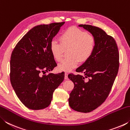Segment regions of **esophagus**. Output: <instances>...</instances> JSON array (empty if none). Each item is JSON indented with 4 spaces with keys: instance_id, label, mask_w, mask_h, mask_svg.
Masks as SVG:
<instances>
[{
    "instance_id": "obj_1",
    "label": "esophagus",
    "mask_w": 130,
    "mask_h": 130,
    "mask_svg": "<svg viewBox=\"0 0 130 130\" xmlns=\"http://www.w3.org/2000/svg\"><path fill=\"white\" fill-rule=\"evenodd\" d=\"M68 74L67 73H65V80H68Z\"/></svg>"
}]
</instances>
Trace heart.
<instances>
[{
	"instance_id": "obj_1",
	"label": "heart",
	"mask_w": 130,
	"mask_h": 130,
	"mask_svg": "<svg viewBox=\"0 0 130 130\" xmlns=\"http://www.w3.org/2000/svg\"><path fill=\"white\" fill-rule=\"evenodd\" d=\"M60 43L53 41L50 50L53 57L57 61L62 58L64 50L68 49V58L58 65L60 71L69 72L77 67L79 61L86 62L93 54L96 47V39L92 34L80 28L69 27L63 32L60 37Z\"/></svg>"
}]
</instances>
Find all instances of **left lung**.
Here are the masks:
<instances>
[{
    "label": "left lung",
    "mask_w": 130,
    "mask_h": 130,
    "mask_svg": "<svg viewBox=\"0 0 130 130\" xmlns=\"http://www.w3.org/2000/svg\"><path fill=\"white\" fill-rule=\"evenodd\" d=\"M96 39V47L88 60L76 70L84 75L69 74L74 88L69 94L71 108L80 112H90L102 105L111 91L119 67V53L112 37L99 27L80 25Z\"/></svg>",
    "instance_id": "obj_1"
}]
</instances>
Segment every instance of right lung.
Wrapping results in <instances>:
<instances>
[{
	"instance_id": "right-lung-1",
	"label": "right lung",
	"mask_w": 130,
	"mask_h": 130,
	"mask_svg": "<svg viewBox=\"0 0 130 130\" xmlns=\"http://www.w3.org/2000/svg\"><path fill=\"white\" fill-rule=\"evenodd\" d=\"M64 23L35 26L18 42L12 52L10 81L18 98L28 108L38 110L49 106L54 90L64 79L63 72L45 74L57 66L50 45Z\"/></svg>"
}]
</instances>
